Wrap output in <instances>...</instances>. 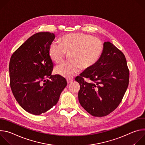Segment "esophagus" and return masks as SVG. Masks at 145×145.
Instances as JSON below:
<instances>
[{
    "label": "esophagus",
    "mask_w": 145,
    "mask_h": 145,
    "mask_svg": "<svg viewBox=\"0 0 145 145\" xmlns=\"http://www.w3.org/2000/svg\"><path fill=\"white\" fill-rule=\"evenodd\" d=\"M67 83L69 84V83H71V82H72L73 81V80L72 78H68V79L67 80Z\"/></svg>",
    "instance_id": "34e87169"
}]
</instances>
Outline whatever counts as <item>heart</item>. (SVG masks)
I'll return each instance as SVG.
<instances>
[{
	"mask_svg": "<svg viewBox=\"0 0 145 145\" xmlns=\"http://www.w3.org/2000/svg\"><path fill=\"white\" fill-rule=\"evenodd\" d=\"M103 50L101 40L84 33H72L64 35L59 43L53 42L49 49L50 58L56 63L63 61L67 53L71 59L57 67L55 72L63 77L71 78L81 68L88 69L99 60Z\"/></svg>",
	"mask_w": 145,
	"mask_h": 145,
	"instance_id": "b5f03b06",
	"label": "heart"
}]
</instances>
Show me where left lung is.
<instances>
[{
    "mask_svg": "<svg viewBox=\"0 0 145 145\" xmlns=\"http://www.w3.org/2000/svg\"><path fill=\"white\" fill-rule=\"evenodd\" d=\"M130 73L124 54L110 42L104 43L97 63L77 76L81 106L93 116H105L119 105L127 90ZM84 78L89 79L87 82Z\"/></svg>",
    "mask_w": 145,
    "mask_h": 145,
    "instance_id": "8db88e82",
    "label": "left lung"
}]
</instances>
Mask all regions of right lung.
<instances>
[{"label":"right lung","mask_w":145,"mask_h":145,"mask_svg":"<svg viewBox=\"0 0 145 145\" xmlns=\"http://www.w3.org/2000/svg\"><path fill=\"white\" fill-rule=\"evenodd\" d=\"M53 33H37L19 46L11 57L10 84L19 105L27 112L39 115L56 105L67 85L66 79L52 76L49 47Z\"/></svg>","instance_id":"add662e5"}]
</instances>
